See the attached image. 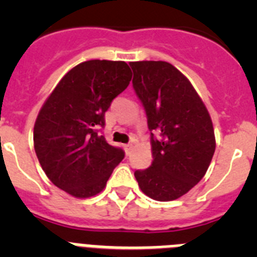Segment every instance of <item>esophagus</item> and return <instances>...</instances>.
<instances>
[{"label": "esophagus", "mask_w": 257, "mask_h": 257, "mask_svg": "<svg viewBox=\"0 0 257 257\" xmlns=\"http://www.w3.org/2000/svg\"><path fill=\"white\" fill-rule=\"evenodd\" d=\"M133 147H134L133 144H126V145H124V152H126V153L128 154V153H130L131 149H133Z\"/></svg>", "instance_id": "obj_1"}]
</instances>
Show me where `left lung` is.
Listing matches in <instances>:
<instances>
[{
	"instance_id": "8db88e82",
	"label": "left lung",
	"mask_w": 257,
	"mask_h": 257,
	"mask_svg": "<svg viewBox=\"0 0 257 257\" xmlns=\"http://www.w3.org/2000/svg\"><path fill=\"white\" fill-rule=\"evenodd\" d=\"M134 88L152 134L151 167L135 171L145 196L167 202L187 194L207 172L216 148L210 113L189 79L167 61H133Z\"/></svg>"
}]
</instances>
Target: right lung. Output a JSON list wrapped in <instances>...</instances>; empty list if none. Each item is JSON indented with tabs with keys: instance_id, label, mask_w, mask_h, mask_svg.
Instances as JSON below:
<instances>
[{
	"instance_id": "1",
	"label": "right lung",
	"mask_w": 257,
	"mask_h": 257,
	"mask_svg": "<svg viewBox=\"0 0 257 257\" xmlns=\"http://www.w3.org/2000/svg\"><path fill=\"white\" fill-rule=\"evenodd\" d=\"M131 78L124 61H83L68 70L40 109L33 128L36 154L51 183L72 197L99 194L123 160V151L109 145L97 128Z\"/></svg>"
}]
</instances>
